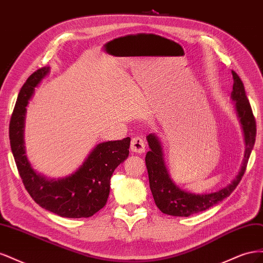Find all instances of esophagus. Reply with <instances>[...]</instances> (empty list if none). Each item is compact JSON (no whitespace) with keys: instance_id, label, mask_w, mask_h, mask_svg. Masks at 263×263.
Masks as SVG:
<instances>
[{"instance_id":"34e87169","label":"esophagus","mask_w":263,"mask_h":263,"mask_svg":"<svg viewBox=\"0 0 263 263\" xmlns=\"http://www.w3.org/2000/svg\"><path fill=\"white\" fill-rule=\"evenodd\" d=\"M145 149H146L145 141L142 140V138H140V137H134L132 139L130 150L133 151V153L142 154V153H145Z\"/></svg>"}]
</instances>
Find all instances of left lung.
Returning <instances> with one entry per match:
<instances>
[{
	"instance_id": "left-lung-1",
	"label": "left lung",
	"mask_w": 263,
	"mask_h": 263,
	"mask_svg": "<svg viewBox=\"0 0 263 263\" xmlns=\"http://www.w3.org/2000/svg\"><path fill=\"white\" fill-rule=\"evenodd\" d=\"M232 74L234 84L230 99L235 102L236 114L239 119L245 140V154L240 170L238 171L236 178L229 184L216 192L203 194L187 192L185 190L180 189L171 179L164 162L161 142L156 134H149L147 141L150 151H148L145 159L149 185L156 205L163 214L171 215V216L187 217L192 214L208 210L232 194L243 176L254 141H256V119L252 114L242 81L235 71H232Z\"/></svg>"
}]
</instances>
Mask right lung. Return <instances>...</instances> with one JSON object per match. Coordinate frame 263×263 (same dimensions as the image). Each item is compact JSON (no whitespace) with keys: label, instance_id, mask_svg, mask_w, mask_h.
Returning <instances> with one entry per match:
<instances>
[{"label":"right lung","instance_id":"add662e5","mask_svg":"<svg viewBox=\"0 0 263 263\" xmlns=\"http://www.w3.org/2000/svg\"><path fill=\"white\" fill-rule=\"evenodd\" d=\"M49 70H37L22 86L10 122L11 149L24 185L39 206L61 217H90L106 204L110 178L128 157L130 138L100 142L74 172L63 178L50 179L37 172L26 156L24 140L26 106Z\"/></svg>","mask_w":263,"mask_h":263}]
</instances>
